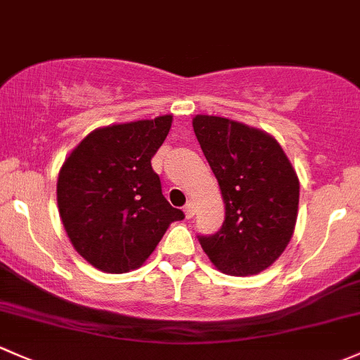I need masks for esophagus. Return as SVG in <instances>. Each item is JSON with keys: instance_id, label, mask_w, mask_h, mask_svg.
I'll return each instance as SVG.
<instances>
[{"instance_id": "obj_1", "label": "esophagus", "mask_w": 360, "mask_h": 360, "mask_svg": "<svg viewBox=\"0 0 360 360\" xmlns=\"http://www.w3.org/2000/svg\"><path fill=\"white\" fill-rule=\"evenodd\" d=\"M184 215H186L188 219H191L193 215H195V205H193L191 202H188L186 205H184Z\"/></svg>"}]
</instances>
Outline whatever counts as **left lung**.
Instances as JSON below:
<instances>
[{
  "mask_svg": "<svg viewBox=\"0 0 360 360\" xmlns=\"http://www.w3.org/2000/svg\"><path fill=\"white\" fill-rule=\"evenodd\" d=\"M193 129L226 205L222 228L198 236L203 252L226 274L267 269L293 236L300 195L297 172L271 134L247 124L196 115Z\"/></svg>",
  "mask_w": 360,
  "mask_h": 360,
  "instance_id": "8db88e82",
  "label": "left lung"
}]
</instances>
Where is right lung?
<instances>
[{"instance_id": "1", "label": "right lung", "mask_w": 360, "mask_h": 360, "mask_svg": "<svg viewBox=\"0 0 360 360\" xmlns=\"http://www.w3.org/2000/svg\"><path fill=\"white\" fill-rule=\"evenodd\" d=\"M172 115L100 127L63 162L56 200L63 228L81 257L103 272H129L157 248L183 210L162 195L151 158Z\"/></svg>"}]
</instances>
